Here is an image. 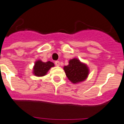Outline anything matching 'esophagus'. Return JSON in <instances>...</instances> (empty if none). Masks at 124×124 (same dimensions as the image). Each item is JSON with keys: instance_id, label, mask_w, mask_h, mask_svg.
<instances>
[{"instance_id": "esophagus-1", "label": "esophagus", "mask_w": 124, "mask_h": 124, "mask_svg": "<svg viewBox=\"0 0 124 124\" xmlns=\"http://www.w3.org/2000/svg\"><path fill=\"white\" fill-rule=\"evenodd\" d=\"M55 65H57V66H59V65H60V62H59V61H55Z\"/></svg>"}]
</instances>
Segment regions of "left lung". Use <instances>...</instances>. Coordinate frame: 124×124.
Returning a JSON list of instances; mask_svg holds the SVG:
<instances>
[{
  "mask_svg": "<svg viewBox=\"0 0 124 124\" xmlns=\"http://www.w3.org/2000/svg\"><path fill=\"white\" fill-rule=\"evenodd\" d=\"M67 78L72 83H78L86 79L89 74V69L86 64L78 59L69 60V65L64 67Z\"/></svg>",
  "mask_w": 124,
  "mask_h": 124,
  "instance_id": "8db88e82",
  "label": "left lung"
}]
</instances>
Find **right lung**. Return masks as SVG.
Listing matches in <instances>:
<instances>
[{
	"instance_id": "add662e5",
	"label": "right lung",
	"mask_w": 124,
	"mask_h": 124,
	"mask_svg": "<svg viewBox=\"0 0 124 124\" xmlns=\"http://www.w3.org/2000/svg\"><path fill=\"white\" fill-rule=\"evenodd\" d=\"M54 64L52 62H43L41 60H38L35 62L33 68V74L36 76H43L46 74L52 67H54Z\"/></svg>"
}]
</instances>
